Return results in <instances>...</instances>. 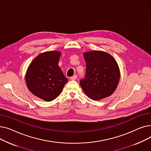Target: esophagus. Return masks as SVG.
Instances as JSON below:
<instances>
[{
    "label": "esophagus",
    "mask_w": 151,
    "mask_h": 151,
    "mask_svg": "<svg viewBox=\"0 0 151 151\" xmlns=\"http://www.w3.org/2000/svg\"><path fill=\"white\" fill-rule=\"evenodd\" d=\"M76 78H77V75H73V76H71L70 78V79H71V80H75Z\"/></svg>",
    "instance_id": "obj_1"
}]
</instances>
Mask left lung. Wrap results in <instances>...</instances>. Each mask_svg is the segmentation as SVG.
<instances>
[{
	"mask_svg": "<svg viewBox=\"0 0 151 151\" xmlns=\"http://www.w3.org/2000/svg\"><path fill=\"white\" fill-rule=\"evenodd\" d=\"M84 58L86 72L80 84L86 96L99 100L112 95L120 79L119 68L114 58L101 51L84 52Z\"/></svg>",
	"mask_w": 151,
	"mask_h": 151,
	"instance_id": "8db88e82",
	"label": "left lung"
}]
</instances>
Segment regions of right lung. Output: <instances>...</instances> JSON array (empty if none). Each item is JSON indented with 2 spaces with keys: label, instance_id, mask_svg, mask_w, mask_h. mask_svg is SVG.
Returning <instances> with one entry per match:
<instances>
[{
  "label": "right lung",
  "instance_id": "add662e5",
  "mask_svg": "<svg viewBox=\"0 0 151 151\" xmlns=\"http://www.w3.org/2000/svg\"><path fill=\"white\" fill-rule=\"evenodd\" d=\"M60 55L55 51L40 54L30 63L26 74L30 92L46 101L57 98L68 81L58 65Z\"/></svg>",
  "mask_w": 151,
  "mask_h": 151
}]
</instances>
